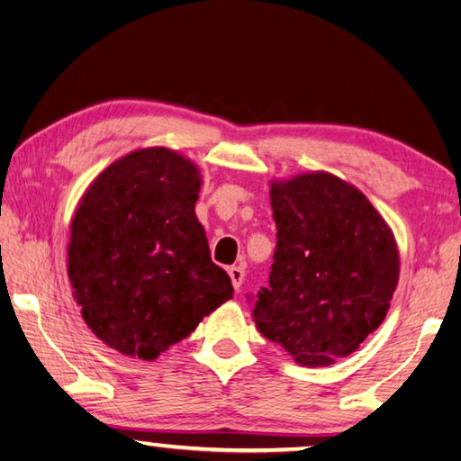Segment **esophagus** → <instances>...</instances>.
Returning <instances> with one entry per match:
<instances>
[{"label":"esophagus","mask_w":461,"mask_h":461,"mask_svg":"<svg viewBox=\"0 0 461 461\" xmlns=\"http://www.w3.org/2000/svg\"><path fill=\"white\" fill-rule=\"evenodd\" d=\"M228 274H230V278H231L233 288L240 290L241 288V282H244V266H231L230 270H228Z\"/></svg>","instance_id":"1"}]
</instances>
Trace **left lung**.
Wrapping results in <instances>:
<instances>
[{
  "label": "left lung",
  "mask_w": 461,
  "mask_h": 461,
  "mask_svg": "<svg viewBox=\"0 0 461 461\" xmlns=\"http://www.w3.org/2000/svg\"><path fill=\"white\" fill-rule=\"evenodd\" d=\"M270 197L278 233L270 284L254 298L256 326L300 365H332L387 316L395 240L369 199L334 175L272 183Z\"/></svg>",
  "instance_id": "obj_1"
}]
</instances>
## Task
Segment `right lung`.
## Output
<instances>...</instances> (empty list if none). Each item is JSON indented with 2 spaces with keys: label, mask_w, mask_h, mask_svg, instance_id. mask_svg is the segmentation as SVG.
<instances>
[{
  "label": "right lung",
  "mask_w": 461,
  "mask_h": 461,
  "mask_svg": "<svg viewBox=\"0 0 461 461\" xmlns=\"http://www.w3.org/2000/svg\"><path fill=\"white\" fill-rule=\"evenodd\" d=\"M199 171L169 149H143L98 175L72 220L68 276L82 318L104 345L153 361L233 296L197 221Z\"/></svg>",
  "instance_id": "1"
}]
</instances>
